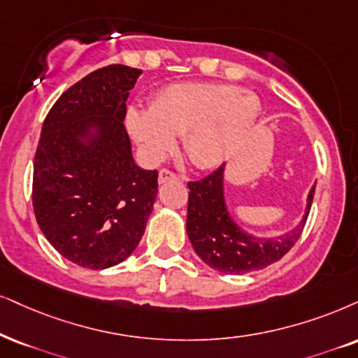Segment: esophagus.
I'll list each match as a JSON object with an SVG mask.
<instances>
[{"label":"esophagus","mask_w":358,"mask_h":358,"mask_svg":"<svg viewBox=\"0 0 358 358\" xmlns=\"http://www.w3.org/2000/svg\"><path fill=\"white\" fill-rule=\"evenodd\" d=\"M169 180H178V176L171 173L170 170H162L160 173H158V183H165L169 182Z\"/></svg>","instance_id":"1"}]
</instances>
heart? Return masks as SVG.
I'll return each mask as SVG.
<instances>
[{
	"instance_id": "1",
	"label": "heart",
	"mask_w": 358,
	"mask_h": 358,
	"mask_svg": "<svg viewBox=\"0 0 358 358\" xmlns=\"http://www.w3.org/2000/svg\"><path fill=\"white\" fill-rule=\"evenodd\" d=\"M261 114L256 94L234 85L183 83L162 90L150 108L132 107L127 127L150 164H158L183 135V150L198 169H215L231 155Z\"/></svg>"
}]
</instances>
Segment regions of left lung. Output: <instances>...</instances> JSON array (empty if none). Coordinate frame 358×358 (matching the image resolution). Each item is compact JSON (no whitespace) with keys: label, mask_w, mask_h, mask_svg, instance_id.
I'll return each mask as SVG.
<instances>
[{"label":"left lung","mask_w":358,"mask_h":358,"mask_svg":"<svg viewBox=\"0 0 358 358\" xmlns=\"http://www.w3.org/2000/svg\"><path fill=\"white\" fill-rule=\"evenodd\" d=\"M187 233L194 252L210 268L224 274H246L279 261L299 239L309 216L315 185L307 194L301 223L278 238L246 233L233 220L224 198V165L200 182L188 183Z\"/></svg>","instance_id":"1"}]
</instances>
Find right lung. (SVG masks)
I'll list each match as a JSON object with an SVG mask.
<instances>
[{"instance_id":"obj_1","label":"right lung","mask_w":358,"mask_h":358,"mask_svg":"<svg viewBox=\"0 0 358 358\" xmlns=\"http://www.w3.org/2000/svg\"><path fill=\"white\" fill-rule=\"evenodd\" d=\"M140 69L112 64L76 83L43 124L33 208L59 255L107 269L132 255L158 193L157 170L135 164L124 119Z\"/></svg>"}]
</instances>
